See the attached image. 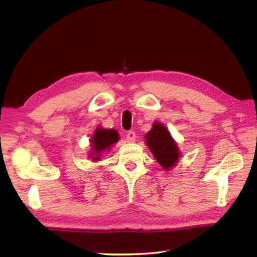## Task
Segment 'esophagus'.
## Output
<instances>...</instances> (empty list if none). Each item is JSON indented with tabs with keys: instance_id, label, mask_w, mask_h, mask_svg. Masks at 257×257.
<instances>
[{
	"instance_id": "esophagus-1",
	"label": "esophagus",
	"mask_w": 257,
	"mask_h": 257,
	"mask_svg": "<svg viewBox=\"0 0 257 257\" xmlns=\"http://www.w3.org/2000/svg\"><path fill=\"white\" fill-rule=\"evenodd\" d=\"M135 138H136V134L134 131H128L126 133V141L127 143H133L135 142Z\"/></svg>"
}]
</instances>
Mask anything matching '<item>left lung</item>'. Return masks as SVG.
Listing matches in <instances>:
<instances>
[{"mask_svg":"<svg viewBox=\"0 0 257 257\" xmlns=\"http://www.w3.org/2000/svg\"><path fill=\"white\" fill-rule=\"evenodd\" d=\"M146 139L149 149L162 167L167 170L176 165L179 159L178 146L163 124L154 123L151 131L147 133Z\"/></svg>","mask_w":257,"mask_h":257,"instance_id":"1","label":"left lung"}]
</instances>
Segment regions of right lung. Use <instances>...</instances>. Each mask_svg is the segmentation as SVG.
<instances>
[{
    "label": "right lung",
    "mask_w": 257,
    "mask_h": 257,
    "mask_svg": "<svg viewBox=\"0 0 257 257\" xmlns=\"http://www.w3.org/2000/svg\"><path fill=\"white\" fill-rule=\"evenodd\" d=\"M119 141V135L115 130H104L97 128L92 137V147L96 153L109 150V147ZM99 158H93V160H98Z\"/></svg>",
    "instance_id": "add662e5"
}]
</instances>
